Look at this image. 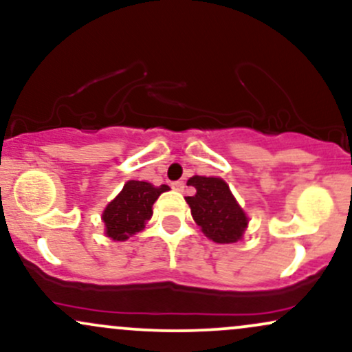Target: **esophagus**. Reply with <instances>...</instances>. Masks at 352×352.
<instances>
[{
    "instance_id": "obj_1",
    "label": "esophagus",
    "mask_w": 352,
    "mask_h": 352,
    "mask_svg": "<svg viewBox=\"0 0 352 352\" xmlns=\"http://www.w3.org/2000/svg\"><path fill=\"white\" fill-rule=\"evenodd\" d=\"M172 188L177 190V192H184V190H185V184H184V182H180V180L172 182Z\"/></svg>"
}]
</instances>
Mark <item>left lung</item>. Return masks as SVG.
Returning <instances> with one entry per match:
<instances>
[{
	"mask_svg": "<svg viewBox=\"0 0 352 352\" xmlns=\"http://www.w3.org/2000/svg\"><path fill=\"white\" fill-rule=\"evenodd\" d=\"M197 193L187 197L193 220L215 243H235L243 235L248 218L233 199L228 185L215 177H192Z\"/></svg>",
	"mask_w": 352,
	"mask_h": 352,
	"instance_id": "left-lung-1",
	"label": "left lung"
}]
</instances>
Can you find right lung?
Instances as JSON below:
<instances>
[{
    "mask_svg": "<svg viewBox=\"0 0 352 352\" xmlns=\"http://www.w3.org/2000/svg\"><path fill=\"white\" fill-rule=\"evenodd\" d=\"M167 185L153 187L152 184L139 180H129L122 192L104 210L102 220L106 233L112 240L124 241L145 227V221L152 217V205Z\"/></svg>",
    "mask_w": 352,
    "mask_h": 352,
    "instance_id": "add662e5",
    "label": "right lung"
}]
</instances>
